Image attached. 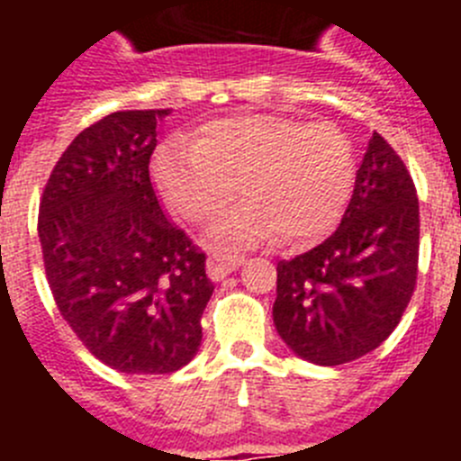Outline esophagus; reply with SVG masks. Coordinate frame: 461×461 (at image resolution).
Wrapping results in <instances>:
<instances>
[{"instance_id":"obj_1","label":"esophagus","mask_w":461,"mask_h":461,"mask_svg":"<svg viewBox=\"0 0 461 461\" xmlns=\"http://www.w3.org/2000/svg\"><path fill=\"white\" fill-rule=\"evenodd\" d=\"M244 263V256L230 254V251H214V254L207 258V275L210 279L219 281L226 275H230L233 270H238Z\"/></svg>"}]
</instances>
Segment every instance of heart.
Listing matches in <instances>:
<instances>
[{
    "label": "heart",
    "instance_id": "heart-1",
    "mask_svg": "<svg viewBox=\"0 0 461 461\" xmlns=\"http://www.w3.org/2000/svg\"><path fill=\"white\" fill-rule=\"evenodd\" d=\"M356 154L332 124L295 117L235 115L173 138L154 158V185L182 221L219 217L238 195L249 201L214 223L217 242L254 244L279 233L307 244L335 228L351 201Z\"/></svg>",
    "mask_w": 461,
    "mask_h": 461
}]
</instances>
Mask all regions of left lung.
<instances>
[{
  "label": "left lung",
  "mask_w": 461,
  "mask_h": 461,
  "mask_svg": "<svg viewBox=\"0 0 461 461\" xmlns=\"http://www.w3.org/2000/svg\"><path fill=\"white\" fill-rule=\"evenodd\" d=\"M420 207L404 161L374 133L339 228L276 263V332L325 367L367 356L393 335L418 281Z\"/></svg>",
  "instance_id": "1"
}]
</instances>
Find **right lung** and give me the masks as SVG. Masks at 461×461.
I'll use <instances>...</instances> for the list:
<instances>
[{
  "label": "right lung",
  "instance_id": "add662e5",
  "mask_svg": "<svg viewBox=\"0 0 461 461\" xmlns=\"http://www.w3.org/2000/svg\"><path fill=\"white\" fill-rule=\"evenodd\" d=\"M170 110H120L73 138L39 207L52 297L96 360L124 374H170L203 339L212 281L205 251L166 219L149 180Z\"/></svg>",
  "mask_w": 461,
  "mask_h": 461
}]
</instances>
